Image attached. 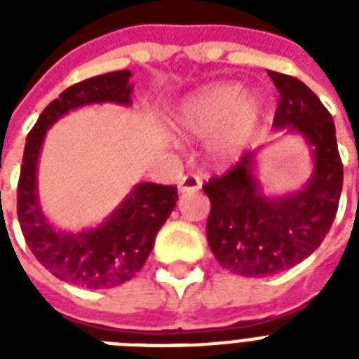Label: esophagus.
<instances>
[{
  "mask_svg": "<svg viewBox=\"0 0 359 359\" xmlns=\"http://www.w3.org/2000/svg\"><path fill=\"white\" fill-rule=\"evenodd\" d=\"M201 184H203L201 177H197V175H194V173H188L179 180V190L180 191H197L199 188H201Z\"/></svg>",
  "mask_w": 359,
  "mask_h": 359,
  "instance_id": "obj_1",
  "label": "esophagus"
}]
</instances>
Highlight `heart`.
I'll use <instances>...</instances> for the list:
<instances>
[{"mask_svg": "<svg viewBox=\"0 0 359 359\" xmlns=\"http://www.w3.org/2000/svg\"><path fill=\"white\" fill-rule=\"evenodd\" d=\"M261 115L262 100L257 95H244L236 83H218L191 97L182 106L177 124L196 137L218 134L212 147L214 158L231 162L255 132Z\"/></svg>", "mask_w": 359, "mask_h": 359, "instance_id": "obj_1", "label": "heart"}]
</instances>
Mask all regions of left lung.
Instances as JSON below:
<instances>
[{"label":"left lung","instance_id":"1","mask_svg":"<svg viewBox=\"0 0 359 359\" xmlns=\"http://www.w3.org/2000/svg\"><path fill=\"white\" fill-rule=\"evenodd\" d=\"M279 91L273 126L300 134L311 147L315 169L304 190L266 197L257 180V151H248L203 190L210 199L207 240L225 270L264 278L296 266L328 235L343 190V162L334 119L309 87L292 76L268 70Z\"/></svg>","mask_w":359,"mask_h":359}]
</instances>
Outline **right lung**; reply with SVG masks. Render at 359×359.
Returning <instances> with one entry per match:
<instances>
[{
	"mask_svg": "<svg viewBox=\"0 0 359 359\" xmlns=\"http://www.w3.org/2000/svg\"><path fill=\"white\" fill-rule=\"evenodd\" d=\"M130 76V70H117L70 86L44 108L25 140L16 203L25 244L48 272L86 289H111L140 272L158 231L177 205V186L141 182L102 225L81 233H65L53 229L42 214L36 163L46 130L59 117L87 104L128 106L132 102Z\"/></svg>",
	"mask_w": 359,
	"mask_h": 359,
	"instance_id": "add662e5",
	"label": "right lung"
}]
</instances>
